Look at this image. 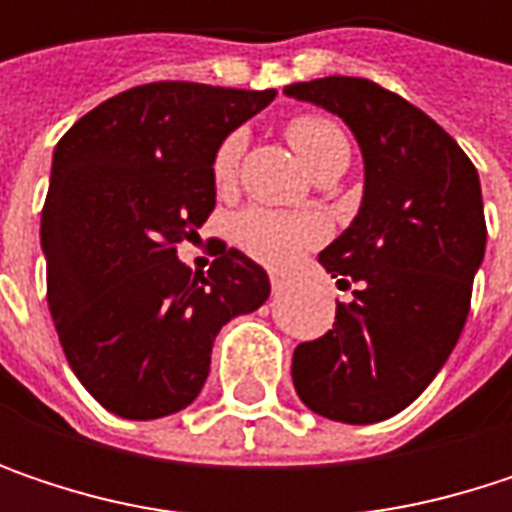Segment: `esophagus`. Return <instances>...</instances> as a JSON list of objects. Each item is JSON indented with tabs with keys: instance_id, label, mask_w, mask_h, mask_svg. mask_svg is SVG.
Instances as JSON below:
<instances>
[{
	"instance_id": "34e87169",
	"label": "esophagus",
	"mask_w": 512,
	"mask_h": 512,
	"mask_svg": "<svg viewBox=\"0 0 512 512\" xmlns=\"http://www.w3.org/2000/svg\"><path fill=\"white\" fill-rule=\"evenodd\" d=\"M269 281H272V290H275V293H281V290L287 287V281H290V278H287L284 272H272V275H269Z\"/></svg>"
}]
</instances>
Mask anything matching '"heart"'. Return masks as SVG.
Listing matches in <instances>:
<instances>
[{
	"label": "heart",
	"instance_id": "b5f03b06",
	"mask_svg": "<svg viewBox=\"0 0 512 512\" xmlns=\"http://www.w3.org/2000/svg\"><path fill=\"white\" fill-rule=\"evenodd\" d=\"M287 142L299 159L314 171L326 156L350 151L344 130L323 115H296L287 124ZM243 154V136H228L213 156V183L219 189H231L237 180ZM234 240L249 257L266 266H290L296 257L314 249L323 240V222L302 213H278V210H246L234 222Z\"/></svg>",
	"mask_w": 512,
	"mask_h": 512
}]
</instances>
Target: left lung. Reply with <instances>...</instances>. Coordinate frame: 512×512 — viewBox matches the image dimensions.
I'll use <instances>...</instances> for the list:
<instances>
[{"label": "left lung", "instance_id": "obj_1", "mask_svg": "<svg viewBox=\"0 0 512 512\" xmlns=\"http://www.w3.org/2000/svg\"><path fill=\"white\" fill-rule=\"evenodd\" d=\"M338 115L364 159L361 207L320 252L338 284L335 329L293 353L299 400L341 424L403 412L454 353L486 252L480 177L462 148L409 100L356 76L284 88Z\"/></svg>", "mask_w": 512, "mask_h": 512}]
</instances>
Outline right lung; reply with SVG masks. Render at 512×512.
<instances>
[{"label": "right lung", "mask_w": 512, "mask_h": 512, "mask_svg": "<svg viewBox=\"0 0 512 512\" xmlns=\"http://www.w3.org/2000/svg\"><path fill=\"white\" fill-rule=\"evenodd\" d=\"M275 88L151 82L100 103L55 145L41 213L61 350L112 415L154 421L204 388L219 329L269 296L266 269L219 246L192 272L177 246L216 207V148Z\"/></svg>", "instance_id": "right-lung-1"}]
</instances>
